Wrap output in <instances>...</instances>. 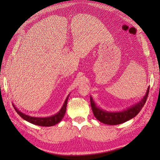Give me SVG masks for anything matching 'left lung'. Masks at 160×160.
<instances>
[{"instance_id": "1", "label": "left lung", "mask_w": 160, "mask_h": 160, "mask_svg": "<svg viewBox=\"0 0 160 160\" xmlns=\"http://www.w3.org/2000/svg\"><path fill=\"white\" fill-rule=\"evenodd\" d=\"M148 92L149 87H148L147 93L140 102H139L136 104L132 105L131 107L127 108V110L119 112H108L102 110V108L97 107L92 97L91 96V106L94 116L100 122L108 125H117L124 123V122L133 118L140 113V111L146 103V101H147Z\"/></svg>"}]
</instances>
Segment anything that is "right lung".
I'll list each match as a JSON object with an SVG mask.
<instances>
[{
    "instance_id": "add662e5",
    "label": "right lung",
    "mask_w": 160,
    "mask_h": 160,
    "mask_svg": "<svg viewBox=\"0 0 160 160\" xmlns=\"http://www.w3.org/2000/svg\"><path fill=\"white\" fill-rule=\"evenodd\" d=\"M69 96H68L67 98H66L62 107L61 108V109L60 110L58 113L50 117H46V118L32 117V116H29V115H28L22 113V112H20L18 109H17L16 107H14V105H13V107H14L15 111L18 113V114L20 117H21L22 119H24L25 120L30 122V123L36 124V125H38V126H42V127H52V126H54L58 123V122H60L61 120H62V119L64 118V114L66 113L67 104V101H68V98H69Z\"/></svg>"
}]
</instances>
